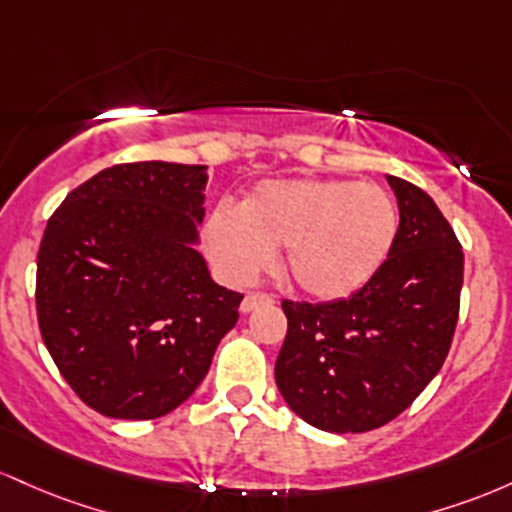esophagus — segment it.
<instances>
[{"label": "esophagus", "instance_id": "obj_1", "mask_svg": "<svg viewBox=\"0 0 512 512\" xmlns=\"http://www.w3.org/2000/svg\"><path fill=\"white\" fill-rule=\"evenodd\" d=\"M275 297L273 295H266V292H249V295L241 300V312L249 314L254 312L256 307H261V304H273Z\"/></svg>", "mask_w": 512, "mask_h": 512}]
</instances>
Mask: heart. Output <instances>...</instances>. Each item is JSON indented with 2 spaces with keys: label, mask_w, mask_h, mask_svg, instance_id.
Listing matches in <instances>:
<instances>
[{
  "label": "heart",
  "mask_w": 512,
  "mask_h": 512,
  "mask_svg": "<svg viewBox=\"0 0 512 512\" xmlns=\"http://www.w3.org/2000/svg\"><path fill=\"white\" fill-rule=\"evenodd\" d=\"M399 232L394 198L375 183L261 181L239 212L220 205L203 227L210 261L229 283H251L283 249L285 273L314 300H341L380 271Z\"/></svg>",
  "instance_id": "b5f03b06"
}]
</instances>
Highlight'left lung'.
<instances>
[{"instance_id": "obj_1", "label": "left lung", "mask_w": 512, "mask_h": 512, "mask_svg": "<svg viewBox=\"0 0 512 512\" xmlns=\"http://www.w3.org/2000/svg\"><path fill=\"white\" fill-rule=\"evenodd\" d=\"M399 232L365 287L331 302H283L275 382L292 411L326 433L394 421L440 372L459 317L464 254L428 193L387 176Z\"/></svg>"}]
</instances>
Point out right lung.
Listing matches in <instances>:
<instances>
[{
  "instance_id": "obj_1",
  "label": "right lung",
  "mask_w": 512,
  "mask_h": 512,
  "mask_svg": "<svg viewBox=\"0 0 512 512\" xmlns=\"http://www.w3.org/2000/svg\"><path fill=\"white\" fill-rule=\"evenodd\" d=\"M208 166L135 162L67 195L38 251L45 348L74 394L108 418L166 416L208 375L244 295L195 249Z\"/></svg>"
}]
</instances>
